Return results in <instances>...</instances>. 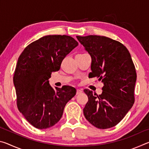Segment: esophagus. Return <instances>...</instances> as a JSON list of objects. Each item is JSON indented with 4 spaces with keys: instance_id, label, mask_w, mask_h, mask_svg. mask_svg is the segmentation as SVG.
I'll return each mask as SVG.
<instances>
[{
    "instance_id": "esophagus-1",
    "label": "esophagus",
    "mask_w": 149,
    "mask_h": 149,
    "mask_svg": "<svg viewBox=\"0 0 149 149\" xmlns=\"http://www.w3.org/2000/svg\"><path fill=\"white\" fill-rule=\"evenodd\" d=\"M83 92V91L81 89H77V92H76V94L77 95H79L80 93H81Z\"/></svg>"
}]
</instances>
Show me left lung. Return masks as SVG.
Returning <instances> with one entry per match:
<instances>
[{
  "label": "left lung",
  "instance_id": "8db88e82",
  "mask_svg": "<svg viewBox=\"0 0 149 149\" xmlns=\"http://www.w3.org/2000/svg\"><path fill=\"white\" fill-rule=\"evenodd\" d=\"M91 57L89 77L99 78L104 84L102 94L88 89V101L84 108L86 119L99 129L116 125L135 102L137 74L129 51L119 41L100 35L77 36Z\"/></svg>",
  "mask_w": 149,
  "mask_h": 149
}]
</instances>
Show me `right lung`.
Masks as SVG:
<instances>
[{
	"mask_svg": "<svg viewBox=\"0 0 149 149\" xmlns=\"http://www.w3.org/2000/svg\"><path fill=\"white\" fill-rule=\"evenodd\" d=\"M78 45L70 36L47 35L25 48L17 60L13 77L18 110L37 129L53 126L62 118L66 103L76 89L64 85L54 89L49 83L52 72Z\"/></svg>",
	"mask_w": 149,
	"mask_h": 149,
	"instance_id": "right-lung-1",
	"label": "right lung"
}]
</instances>
